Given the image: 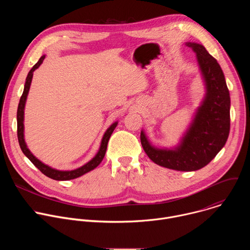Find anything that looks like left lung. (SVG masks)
<instances>
[{"mask_svg":"<svg viewBox=\"0 0 250 250\" xmlns=\"http://www.w3.org/2000/svg\"><path fill=\"white\" fill-rule=\"evenodd\" d=\"M186 45L197 54L206 96L178 146L156 148L144 130L140 141L147 156L157 165L178 171H196L208 164L226 145L230 127V97L218 61L202 44L187 42Z\"/></svg>","mask_w":250,"mask_h":250,"instance_id":"left-lung-1","label":"left lung"}]
</instances>
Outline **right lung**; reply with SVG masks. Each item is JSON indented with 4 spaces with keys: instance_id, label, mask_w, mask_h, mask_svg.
I'll return each instance as SVG.
<instances>
[{
    "instance_id": "add662e5",
    "label": "right lung",
    "mask_w": 250,
    "mask_h": 250,
    "mask_svg": "<svg viewBox=\"0 0 250 250\" xmlns=\"http://www.w3.org/2000/svg\"><path fill=\"white\" fill-rule=\"evenodd\" d=\"M45 58V55H42L40 60L38 61V63L35 64L28 72L27 77L25 79V84H24V89H23V93L21 97L20 103H19V106H18V113H17V122H18V139H19V144L21 146V151L23 152V154L32 162V164L39 168L45 176L51 178L53 180H57V181H67V180H71V179H75V178H78L88 172H90L91 170L95 169L103 160L105 151H106V146H108V142L109 139L114 131V129L116 128L118 122L114 123L108 129L105 130L102 141H101V146L100 149L98 151V153L95 155V157L93 159H91L89 162H87L85 165L74 169V170H70V171H61V170H57V169H53L51 167H49L48 165L42 163L41 160H39L37 157H35L27 148L26 144L24 141V135H23V115H24V105H25V102H26V98H27V94L30 88V84H31V80H32V76H33V71L35 69H38L42 63L43 62Z\"/></svg>"
}]
</instances>
